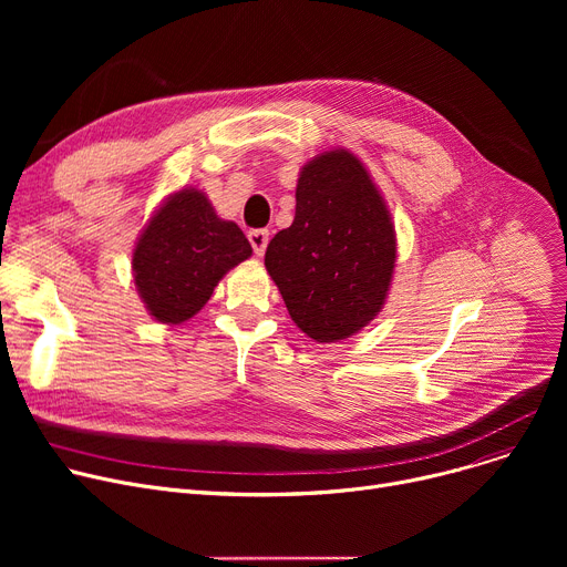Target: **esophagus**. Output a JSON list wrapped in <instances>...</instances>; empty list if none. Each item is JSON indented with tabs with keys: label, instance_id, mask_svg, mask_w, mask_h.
<instances>
[{
	"label": "esophagus",
	"instance_id": "1",
	"mask_svg": "<svg viewBox=\"0 0 567 567\" xmlns=\"http://www.w3.org/2000/svg\"><path fill=\"white\" fill-rule=\"evenodd\" d=\"M248 241H250L255 255L261 257L264 250H266V246H268V229H250V231H248Z\"/></svg>",
	"mask_w": 567,
	"mask_h": 567
}]
</instances>
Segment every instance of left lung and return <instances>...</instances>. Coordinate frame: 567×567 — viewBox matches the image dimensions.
<instances>
[{"mask_svg":"<svg viewBox=\"0 0 567 567\" xmlns=\"http://www.w3.org/2000/svg\"><path fill=\"white\" fill-rule=\"evenodd\" d=\"M395 229L363 163L344 148L312 158L296 184V216L266 248V271L299 329L338 342L368 326L389 296Z\"/></svg>","mask_w":567,"mask_h":567,"instance_id":"left-lung-1","label":"left lung"}]
</instances>
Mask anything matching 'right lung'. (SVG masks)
I'll use <instances>...</instances> for the list:
<instances>
[{
    "instance_id": "1",
    "label": "right lung",
    "mask_w": 567,
    "mask_h": 567,
    "mask_svg": "<svg viewBox=\"0 0 567 567\" xmlns=\"http://www.w3.org/2000/svg\"><path fill=\"white\" fill-rule=\"evenodd\" d=\"M250 255L238 225L218 218L204 193L184 188L142 229L133 278L148 315L161 323H182L206 306L229 268Z\"/></svg>"
}]
</instances>
